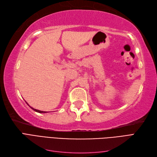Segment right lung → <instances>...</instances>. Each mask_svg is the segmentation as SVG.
I'll list each match as a JSON object with an SVG mask.
<instances>
[{"mask_svg": "<svg viewBox=\"0 0 157 157\" xmlns=\"http://www.w3.org/2000/svg\"><path fill=\"white\" fill-rule=\"evenodd\" d=\"M26 102V101H25ZM27 103V102H26ZM27 105H28V103H27ZM30 107V106H29ZM32 109H33V110H34L35 111H36V112H38V113H46V111H39V110H37V109H34V108H33V107H30Z\"/></svg>", "mask_w": 157, "mask_h": 157, "instance_id": "obj_1", "label": "right lung"}]
</instances>
